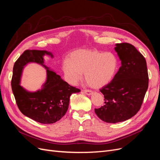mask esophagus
<instances>
[{
	"label": "esophagus",
	"instance_id": "obj_1",
	"mask_svg": "<svg viewBox=\"0 0 160 160\" xmlns=\"http://www.w3.org/2000/svg\"><path fill=\"white\" fill-rule=\"evenodd\" d=\"M83 92L85 94L88 95H90L93 93V91H91V90H89V89H85V90H83Z\"/></svg>",
	"mask_w": 160,
	"mask_h": 160
}]
</instances>
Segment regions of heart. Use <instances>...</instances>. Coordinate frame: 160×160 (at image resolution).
Here are the masks:
<instances>
[{"label":"heart","instance_id":"obj_1","mask_svg":"<svg viewBox=\"0 0 160 160\" xmlns=\"http://www.w3.org/2000/svg\"><path fill=\"white\" fill-rule=\"evenodd\" d=\"M118 67V61L113 53L80 49L72 52L70 59H64L62 68L69 83L77 85L85 73L87 83L91 88H100L113 79Z\"/></svg>","mask_w":160,"mask_h":160}]
</instances>
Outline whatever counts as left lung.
<instances>
[{"label": "left lung", "instance_id": "left-lung-1", "mask_svg": "<svg viewBox=\"0 0 160 160\" xmlns=\"http://www.w3.org/2000/svg\"><path fill=\"white\" fill-rule=\"evenodd\" d=\"M122 66L110 83L100 89L105 104L95 109L98 118L115 123L132 118L139 111L148 88L149 77L145 57L128 42L115 47Z\"/></svg>", "mask_w": 160, "mask_h": 160}]
</instances>
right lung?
<instances>
[{
	"label": "right lung",
	"instance_id": "right-lung-1",
	"mask_svg": "<svg viewBox=\"0 0 160 160\" xmlns=\"http://www.w3.org/2000/svg\"><path fill=\"white\" fill-rule=\"evenodd\" d=\"M52 56L46 51L26 50L14 62L11 88L18 108L21 113L35 122L54 123L62 118L69 108L70 96L81 90L62 80L55 72L43 65V56ZM37 62L47 69L48 79L43 89L34 93L24 90L19 85L23 66L28 62Z\"/></svg>",
	"mask_w": 160,
	"mask_h": 160
}]
</instances>
